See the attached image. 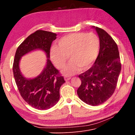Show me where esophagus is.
I'll list each match as a JSON object with an SVG mask.
<instances>
[{"mask_svg": "<svg viewBox=\"0 0 135 135\" xmlns=\"http://www.w3.org/2000/svg\"><path fill=\"white\" fill-rule=\"evenodd\" d=\"M71 79V77H70V76H67V75H65V76H64V79H65V80H66V81H68V80H69Z\"/></svg>", "mask_w": 135, "mask_h": 135, "instance_id": "1", "label": "esophagus"}]
</instances>
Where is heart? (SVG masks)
<instances>
[{
	"label": "heart",
	"mask_w": 135,
	"mask_h": 135,
	"mask_svg": "<svg viewBox=\"0 0 135 135\" xmlns=\"http://www.w3.org/2000/svg\"><path fill=\"white\" fill-rule=\"evenodd\" d=\"M100 47V39L95 33H72L59 39L58 46L51 47L50 57L55 66L61 69L69 56L70 62L62 71L66 75H72L80 68L85 70L91 66L97 57Z\"/></svg>",
	"instance_id": "heart-1"
}]
</instances>
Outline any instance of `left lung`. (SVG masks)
<instances>
[{
	"instance_id": "8db88e82",
	"label": "left lung",
	"mask_w": 135,
	"mask_h": 135,
	"mask_svg": "<svg viewBox=\"0 0 135 135\" xmlns=\"http://www.w3.org/2000/svg\"><path fill=\"white\" fill-rule=\"evenodd\" d=\"M100 40L99 54L93 66L78 76L81 85L77 90L79 99L97 106L108 100L116 88L121 70L117 44L104 30L92 26Z\"/></svg>"
}]
</instances>
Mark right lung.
I'll return each mask as SVG.
<instances>
[{"label":"right lung","mask_w":135,"mask_h":135,"mask_svg":"<svg viewBox=\"0 0 135 135\" xmlns=\"http://www.w3.org/2000/svg\"><path fill=\"white\" fill-rule=\"evenodd\" d=\"M56 34L39 30L30 35L20 45L16 52L13 72L20 95L26 103L38 110H47L54 107L60 99V89L65 81L59 70L52 64L50 48ZM42 50L47 60L42 73L32 79H26L19 69V61L23 56L32 50Z\"/></svg>","instance_id":"1"}]
</instances>
